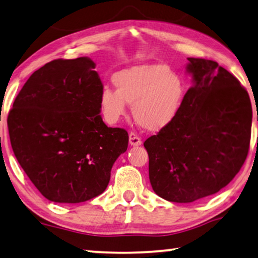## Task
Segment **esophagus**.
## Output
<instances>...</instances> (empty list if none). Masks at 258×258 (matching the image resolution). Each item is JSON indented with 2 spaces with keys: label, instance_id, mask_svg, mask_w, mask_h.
Segmentation results:
<instances>
[{
  "label": "esophagus",
  "instance_id": "obj_1",
  "mask_svg": "<svg viewBox=\"0 0 258 258\" xmlns=\"http://www.w3.org/2000/svg\"><path fill=\"white\" fill-rule=\"evenodd\" d=\"M129 144L132 146H139L142 145V139L139 138L135 133L129 134Z\"/></svg>",
  "mask_w": 258,
  "mask_h": 258
}]
</instances>
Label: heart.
Here are the masks:
<instances>
[{
  "mask_svg": "<svg viewBox=\"0 0 258 258\" xmlns=\"http://www.w3.org/2000/svg\"><path fill=\"white\" fill-rule=\"evenodd\" d=\"M115 89L105 87L99 105L104 119L116 123L133 105L137 123L158 132L174 120L184 97V83L167 65L144 64L120 71L113 77Z\"/></svg>",
  "mask_w": 258,
  "mask_h": 258,
  "instance_id": "1",
  "label": "heart"
}]
</instances>
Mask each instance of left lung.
I'll use <instances>...</instances> for the list:
<instances>
[{
  "label": "left lung",
  "mask_w": 258,
  "mask_h": 258,
  "mask_svg": "<svg viewBox=\"0 0 258 258\" xmlns=\"http://www.w3.org/2000/svg\"><path fill=\"white\" fill-rule=\"evenodd\" d=\"M187 60L192 87L174 120L144 143L152 188L178 204L212 196L234 178L246 161L252 120L248 92L233 74L214 60Z\"/></svg>",
  "instance_id": "left-lung-1"
}]
</instances>
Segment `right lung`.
<instances>
[{"instance_id":"1","label":"right lung","mask_w":258,"mask_h":258,"mask_svg":"<svg viewBox=\"0 0 258 258\" xmlns=\"http://www.w3.org/2000/svg\"><path fill=\"white\" fill-rule=\"evenodd\" d=\"M88 57L56 59L34 72L8 116L12 150L42 196L79 204L106 189L128 147L124 129L100 115L103 83Z\"/></svg>"}]
</instances>
